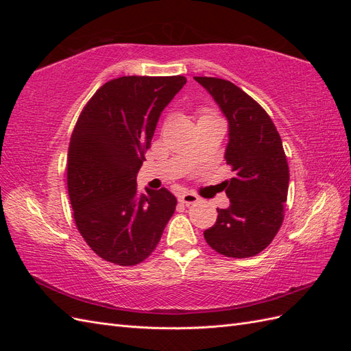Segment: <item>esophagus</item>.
<instances>
[{
	"label": "esophagus",
	"mask_w": 351,
	"mask_h": 351,
	"mask_svg": "<svg viewBox=\"0 0 351 351\" xmlns=\"http://www.w3.org/2000/svg\"><path fill=\"white\" fill-rule=\"evenodd\" d=\"M178 200L183 202V204H186V205H192V204H196V202H199V196L193 192H183L182 195L178 196Z\"/></svg>",
	"instance_id": "obj_1"
}]
</instances>
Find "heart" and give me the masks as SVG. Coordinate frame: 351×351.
<instances>
[{"mask_svg":"<svg viewBox=\"0 0 351 351\" xmlns=\"http://www.w3.org/2000/svg\"><path fill=\"white\" fill-rule=\"evenodd\" d=\"M204 117H212V114H210V112H206Z\"/></svg>","mask_w":351,"mask_h":351,"instance_id":"b5f03b06","label":"heart"}]
</instances>
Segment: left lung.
Segmentation results:
<instances>
[{
	"mask_svg": "<svg viewBox=\"0 0 351 351\" xmlns=\"http://www.w3.org/2000/svg\"><path fill=\"white\" fill-rule=\"evenodd\" d=\"M195 80L227 117L224 158L234 173L222 182L230 206L217 208V222L204 236L219 254L250 258L269 246L284 221L290 173L281 137L267 111L234 83L217 77Z\"/></svg>",
	"mask_w": 351,
	"mask_h": 351,
	"instance_id": "1",
	"label": "left lung"
}]
</instances>
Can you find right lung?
<instances>
[{
    "instance_id": "1",
    "label": "right lung",
    "mask_w": 351,
    "mask_h": 351,
    "mask_svg": "<svg viewBox=\"0 0 351 351\" xmlns=\"http://www.w3.org/2000/svg\"><path fill=\"white\" fill-rule=\"evenodd\" d=\"M183 76H123L95 92L74 125L67 187L77 230L104 261L133 267L158 246L177 199L165 187L139 193L136 176L159 115Z\"/></svg>"
}]
</instances>
